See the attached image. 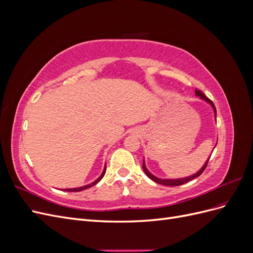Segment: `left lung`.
Masks as SVG:
<instances>
[{"instance_id": "1", "label": "left lung", "mask_w": 253, "mask_h": 253, "mask_svg": "<svg viewBox=\"0 0 253 253\" xmlns=\"http://www.w3.org/2000/svg\"><path fill=\"white\" fill-rule=\"evenodd\" d=\"M195 95H196L197 97H200V99H202L203 101H206L207 103L211 105V108L213 109V112H214V117L216 118V109H215V106H214L213 102L210 100V99H209V98H207V97L202 93V91H201V90H198V89H195ZM215 147H216V143H215ZM215 147H214V148H215ZM213 150H214V149H213ZM209 159H210V156L208 157V159L206 160L205 164L203 165V167H202L201 169L198 170L196 173H194V174H192V175H189V176H187V177H180V178H159V177H157V176L153 175V174L148 170L147 166H145L144 158H143L142 169H143V171H144L145 175H147L148 177H149V178H151L153 181H155V182L159 183V185L174 187V186H180V185H182V183H186V182H188V181H190V180H192V179H194V178L198 177V176H200V175L204 172V170L206 169L207 164H208Z\"/></svg>"}]
</instances>
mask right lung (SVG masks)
I'll use <instances>...</instances> for the list:
<instances>
[{
	"mask_svg": "<svg viewBox=\"0 0 253 253\" xmlns=\"http://www.w3.org/2000/svg\"><path fill=\"white\" fill-rule=\"evenodd\" d=\"M105 171H106V166L104 165V168H103V171H102L101 175L99 176V177H98L95 181L90 182V183H88V185H85V186H83V187H78V188H70V189H63V191H67V192H80V191H82V190H86V189H88V188H90V187H93V186H95V185H96L97 182H99V181H100V180L102 179V177H103L104 174H105Z\"/></svg>",
	"mask_w": 253,
	"mask_h": 253,
	"instance_id": "add662e5",
	"label": "right lung"
}]
</instances>
